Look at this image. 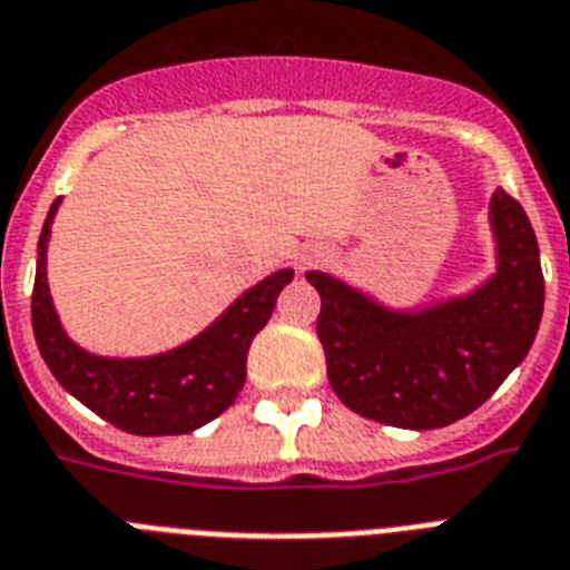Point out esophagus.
I'll return each mask as SVG.
<instances>
[{"label": "esophagus", "mask_w": 570, "mask_h": 570, "mask_svg": "<svg viewBox=\"0 0 570 570\" xmlns=\"http://www.w3.org/2000/svg\"><path fill=\"white\" fill-rule=\"evenodd\" d=\"M322 252H307V255H304V257H301V261H298V266H301V269H307V266H309V263H318V261H322Z\"/></svg>", "instance_id": "1"}]
</instances>
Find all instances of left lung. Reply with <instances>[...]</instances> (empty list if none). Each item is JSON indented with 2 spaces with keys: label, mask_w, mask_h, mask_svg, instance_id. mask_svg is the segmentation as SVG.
Here are the masks:
<instances>
[{
  "label": "left lung",
  "mask_w": 570,
  "mask_h": 570,
  "mask_svg": "<svg viewBox=\"0 0 570 570\" xmlns=\"http://www.w3.org/2000/svg\"><path fill=\"white\" fill-rule=\"evenodd\" d=\"M495 275L472 293L420 309H391L327 272L318 342L327 380L356 414L396 429H443L484 405L524 362L544 307L539 243L504 190L490 199Z\"/></svg>",
  "instance_id": "1"
}]
</instances>
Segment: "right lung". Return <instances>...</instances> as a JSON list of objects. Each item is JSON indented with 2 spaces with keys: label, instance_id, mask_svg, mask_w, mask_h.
I'll return each instance as SVG.
<instances>
[{
  "label": "right lung",
  "instance_id": "add662e5",
  "mask_svg": "<svg viewBox=\"0 0 570 570\" xmlns=\"http://www.w3.org/2000/svg\"><path fill=\"white\" fill-rule=\"evenodd\" d=\"M57 208L60 199L51 203L42 223L31 295L33 338L55 380L98 417L118 425L121 432L145 438L188 434L219 417L240 394L252 338L269 322L277 295L295 272L277 269L263 277L217 322L174 351L138 358L98 356L66 336L51 304L46 252Z\"/></svg>",
  "mask_w": 570,
  "mask_h": 570
}]
</instances>
